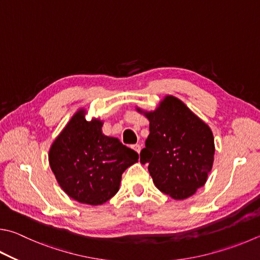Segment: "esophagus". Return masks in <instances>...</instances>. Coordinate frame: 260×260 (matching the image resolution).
<instances>
[{"label":"esophagus","instance_id":"esophagus-1","mask_svg":"<svg viewBox=\"0 0 260 260\" xmlns=\"http://www.w3.org/2000/svg\"><path fill=\"white\" fill-rule=\"evenodd\" d=\"M132 148H133V149H134L138 153H140V152H141V145H140V144H134V145H132Z\"/></svg>","mask_w":260,"mask_h":260}]
</instances>
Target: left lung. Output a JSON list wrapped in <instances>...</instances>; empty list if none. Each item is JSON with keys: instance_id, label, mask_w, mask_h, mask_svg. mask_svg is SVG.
<instances>
[{"instance_id": "1", "label": "left lung", "mask_w": 260, "mask_h": 260, "mask_svg": "<svg viewBox=\"0 0 260 260\" xmlns=\"http://www.w3.org/2000/svg\"><path fill=\"white\" fill-rule=\"evenodd\" d=\"M150 134L141 151V164L160 191L176 200L204 186L214 161V136L208 125L182 101L166 96L153 112L145 114Z\"/></svg>"}]
</instances>
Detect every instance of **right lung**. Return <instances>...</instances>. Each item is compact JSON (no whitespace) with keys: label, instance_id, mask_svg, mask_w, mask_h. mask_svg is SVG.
Listing matches in <instances>:
<instances>
[{"label":"right lung","instance_id":"right-lung-1","mask_svg":"<svg viewBox=\"0 0 260 260\" xmlns=\"http://www.w3.org/2000/svg\"><path fill=\"white\" fill-rule=\"evenodd\" d=\"M78 111L51 146L49 161L60 186L82 204L102 205L119 190L121 174L139 159L117 138L102 134V122Z\"/></svg>","mask_w":260,"mask_h":260}]
</instances>
